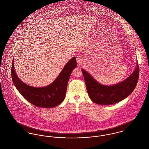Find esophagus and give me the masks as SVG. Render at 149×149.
Masks as SVG:
<instances>
[{"instance_id": "34e87169", "label": "esophagus", "mask_w": 149, "mask_h": 149, "mask_svg": "<svg viewBox=\"0 0 149 149\" xmlns=\"http://www.w3.org/2000/svg\"><path fill=\"white\" fill-rule=\"evenodd\" d=\"M81 60H82V57L81 55H78L77 56V61L78 64V66L80 67L81 64Z\"/></svg>"}]
</instances>
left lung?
<instances>
[{"label": "left lung", "mask_w": 149, "mask_h": 149, "mask_svg": "<svg viewBox=\"0 0 149 149\" xmlns=\"http://www.w3.org/2000/svg\"><path fill=\"white\" fill-rule=\"evenodd\" d=\"M81 71L90 98L95 103L100 105L113 104L127 98L134 91L139 77L137 62L135 70L128 77L114 85L102 84L84 69H81Z\"/></svg>", "instance_id": "obj_1"}]
</instances>
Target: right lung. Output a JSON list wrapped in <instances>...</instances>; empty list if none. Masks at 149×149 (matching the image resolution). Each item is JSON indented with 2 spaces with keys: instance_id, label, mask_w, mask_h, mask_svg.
Masks as SVG:
<instances>
[{
  "instance_id": "right-lung-1",
  "label": "right lung",
  "mask_w": 149,
  "mask_h": 149,
  "mask_svg": "<svg viewBox=\"0 0 149 149\" xmlns=\"http://www.w3.org/2000/svg\"><path fill=\"white\" fill-rule=\"evenodd\" d=\"M14 62L13 58L11 74L15 88L30 103L42 108H53L64 101L71 72L77 66L76 57H73L52 83L43 87H34L21 80L14 70Z\"/></svg>"
}]
</instances>
